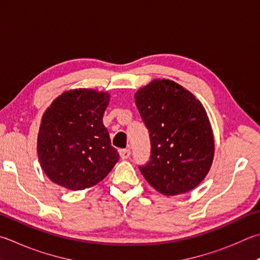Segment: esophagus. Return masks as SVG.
<instances>
[{"label":"esophagus","instance_id":"1","mask_svg":"<svg viewBox=\"0 0 260 260\" xmlns=\"http://www.w3.org/2000/svg\"><path fill=\"white\" fill-rule=\"evenodd\" d=\"M119 154L121 159H128L131 155V151L128 149H121L119 150Z\"/></svg>","mask_w":260,"mask_h":260}]
</instances>
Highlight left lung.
<instances>
[{
  "mask_svg": "<svg viewBox=\"0 0 260 260\" xmlns=\"http://www.w3.org/2000/svg\"><path fill=\"white\" fill-rule=\"evenodd\" d=\"M151 141V157L140 167L144 178L164 196L196 188L208 175L215 139L202 103L182 85L154 78L134 94Z\"/></svg>",
  "mask_w": 260,
  "mask_h": 260,
  "instance_id": "obj_1",
  "label": "left lung"
}]
</instances>
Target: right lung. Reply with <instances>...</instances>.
I'll list each match as a JSON object with an SVG mask.
<instances>
[{
	"instance_id": "obj_1",
	"label": "right lung",
	"mask_w": 260,
	"mask_h": 260,
	"mask_svg": "<svg viewBox=\"0 0 260 260\" xmlns=\"http://www.w3.org/2000/svg\"><path fill=\"white\" fill-rule=\"evenodd\" d=\"M108 92L74 88L44 111L37 135L41 167L52 182L81 191L100 183L119 160L102 118Z\"/></svg>"
}]
</instances>
